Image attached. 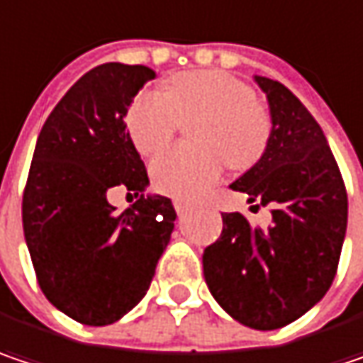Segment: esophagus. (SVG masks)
I'll use <instances>...</instances> for the list:
<instances>
[{"instance_id":"obj_1","label":"esophagus","mask_w":363,"mask_h":363,"mask_svg":"<svg viewBox=\"0 0 363 363\" xmlns=\"http://www.w3.org/2000/svg\"><path fill=\"white\" fill-rule=\"evenodd\" d=\"M173 206H175L177 215H184L188 211V202L184 198H173Z\"/></svg>"}]
</instances>
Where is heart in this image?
Returning a JSON list of instances; mask_svg holds the SVG:
<instances>
[{
  "label": "heart",
  "mask_w": 363,
  "mask_h": 363,
  "mask_svg": "<svg viewBox=\"0 0 363 363\" xmlns=\"http://www.w3.org/2000/svg\"><path fill=\"white\" fill-rule=\"evenodd\" d=\"M192 148H175L150 165L155 186L171 196L202 194L225 169L260 161L271 138V117L246 82L219 69H198L169 80L163 92H143L128 116L136 148L150 157L167 146L182 121H194Z\"/></svg>",
  "instance_id": "1"
}]
</instances>
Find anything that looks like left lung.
Instances as JSON below:
<instances>
[{"mask_svg":"<svg viewBox=\"0 0 363 363\" xmlns=\"http://www.w3.org/2000/svg\"><path fill=\"white\" fill-rule=\"evenodd\" d=\"M254 82L267 94L271 138L260 161L229 188L247 202L271 204L272 223L262 229L242 213H225L202 267L213 298L233 320L274 330L328 291L347 231V194L323 128L298 96L264 76Z\"/></svg>","mask_w":363,"mask_h":363,"instance_id":"8db88e82","label":"left lung"}]
</instances>
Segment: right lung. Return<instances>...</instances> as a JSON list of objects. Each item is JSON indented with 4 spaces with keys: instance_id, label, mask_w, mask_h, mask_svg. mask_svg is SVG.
<instances>
[{
    "instance_id": "right-lung-1",
    "label": "right lung",
    "mask_w": 363,
    "mask_h": 363,
    "mask_svg": "<svg viewBox=\"0 0 363 363\" xmlns=\"http://www.w3.org/2000/svg\"><path fill=\"white\" fill-rule=\"evenodd\" d=\"M157 72L103 64L86 72L40 130L22 198L24 240L40 289L76 323L105 326L146 296L175 227L171 200L144 194L148 175L123 123ZM139 200L121 216L106 194Z\"/></svg>"
}]
</instances>
